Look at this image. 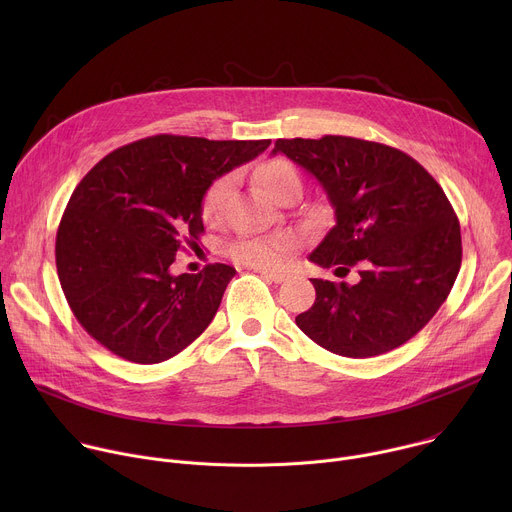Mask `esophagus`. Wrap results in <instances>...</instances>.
<instances>
[{
  "label": "esophagus",
  "instance_id": "34e87169",
  "mask_svg": "<svg viewBox=\"0 0 512 512\" xmlns=\"http://www.w3.org/2000/svg\"><path fill=\"white\" fill-rule=\"evenodd\" d=\"M257 273H259L261 277H265V279L273 281V283H281V281H285V273H277V271H269V269H257Z\"/></svg>",
  "mask_w": 512,
  "mask_h": 512
}]
</instances>
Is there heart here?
Returning <instances> with one entry per match:
<instances>
[{
	"label": "heart",
	"instance_id": "1",
	"mask_svg": "<svg viewBox=\"0 0 512 512\" xmlns=\"http://www.w3.org/2000/svg\"><path fill=\"white\" fill-rule=\"evenodd\" d=\"M259 180L265 190L279 200L291 186H300V176L296 168L285 160H271L259 168ZM233 192V178L221 176L214 180L202 196V216L208 225H221L227 216L229 200ZM296 249V237L291 235H267V237H247L231 247V255L237 263L255 269H279L283 267Z\"/></svg>",
	"mask_w": 512,
	"mask_h": 512
}]
</instances>
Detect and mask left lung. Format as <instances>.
<instances>
[{
    "label": "left lung",
    "mask_w": 512,
    "mask_h": 512,
    "mask_svg": "<svg viewBox=\"0 0 512 512\" xmlns=\"http://www.w3.org/2000/svg\"><path fill=\"white\" fill-rule=\"evenodd\" d=\"M328 194L336 225L310 255L344 277L312 279L314 306L296 318L322 348L350 358L389 352L413 338L446 302L462 265L458 216L433 176L391 145L324 135L277 139Z\"/></svg>",
    "instance_id": "1"
}]
</instances>
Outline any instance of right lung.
Returning <instances> with one entry per match:
<instances>
[{"instance_id": "add662e5", "label": "right lung", "mask_w": 512, "mask_h": 512, "mask_svg": "<svg viewBox=\"0 0 512 512\" xmlns=\"http://www.w3.org/2000/svg\"><path fill=\"white\" fill-rule=\"evenodd\" d=\"M271 139L154 135L107 154L72 192L56 233V269L79 324L113 354L156 364L212 322L237 273L225 263L172 275L204 233L202 196Z\"/></svg>"}]
</instances>
